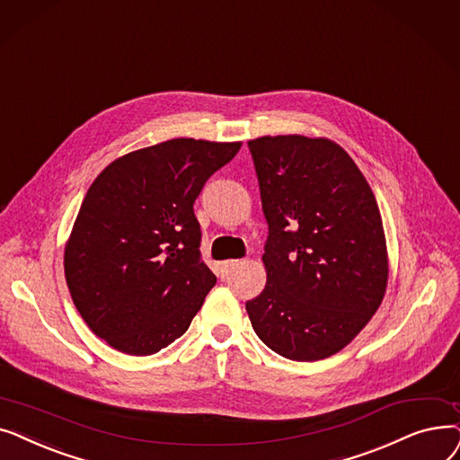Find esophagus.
I'll return each instance as SVG.
<instances>
[{
    "label": "esophagus",
    "mask_w": 460,
    "mask_h": 460,
    "mask_svg": "<svg viewBox=\"0 0 460 460\" xmlns=\"http://www.w3.org/2000/svg\"><path fill=\"white\" fill-rule=\"evenodd\" d=\"M239 264H242V261H239V260H226V261H223V264H221V277L230 275Z\"/></svg>",
    "instance_id": "esophagus-1"
}]
</instances>
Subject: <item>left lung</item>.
Returning <instances> with one entry per match:
<instances>
[{
	"mask_svg": "<svg viewBox=\"0 0 460 460\" xmlns=\"http://www.w3.org/2000/svg\"><path fill=\"white\" fill-rule=\"evenodd\" d=\"M249 151L268 221V282L245 305L252 330L282 358L325 359L363 330L385 294L376 199L332 140L261 137Z\"/></svg>",
	"mask_w": 460,
	"mask_h": 460,
	"instance_id": "1",
	"label": "left lung"
}]
</instances>
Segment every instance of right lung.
<instances>
[{
    "instance_id": "obj_1",
    "label": "right lung",
    "mask_w": 460,
    "mask_h": 460,
    "mask_svg": "<svg viewBox=\"0 0 460 460\" xmlns=\"http://www.w3.org/2000/svg\"><path fill=\"white\" fill-rule=\"evenodd\" d=\"M239 147L168 140L108 164L87 189L65 247V279L99 339L151 356L189 330L217 282L192 206Z\"/></svg>"
}]
</instances>
